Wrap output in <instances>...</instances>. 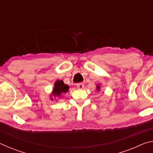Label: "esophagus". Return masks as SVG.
I'll list each match as a JSON object with an SVG mask.
<instances>
[{"mask_svg": "<svg viewBox=\"0 0 153 153\" xmlns=\"http://www.w3.org/2000/svg\"><path fill=\"white\" fill-rule=\"evenodd\" d=\"M76 86L78 89H82L84 88V84H82V83H78V84H76Z\"/></svg>", "mask_w": 153, "mask_h": 153, "instance_id": "1", "label": "esophagus"}]
</instances>
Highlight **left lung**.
<instances>
[{
  "label": "left lung",
  "mask_w": 153,
  "mask_h": 153,
  "mask_svg": "<svg viewBox=\"0 0 153 153\" xmlns=\"http://www.w3.org/2000/svg\"><path fill=\"white\" fill-rule=\"evenodd\" d=\"M97 90H100L99 85H97Z\"/></svg>",
  "instance_id": "left-lung-1"
}]
</instances>
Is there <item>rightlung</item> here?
<instances>
[{"instance_id":"add662e5","label":"right lung","mask_w":153,"mask_h":153,"mask_svg":"<svg viewBox=\"0 0 153 153\" xmlns=\"http://www.w3.org/2000/svg\"><path fill=\"white\" fill-rule=\"evenodd\" d=\"M69 90V86L67 84H65L63 80H57L55 82L54 88L52 92V96L54 97H60L62 94L66 93ZM53 100V99H52Z\"/></svg>"}]
</instances>
